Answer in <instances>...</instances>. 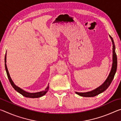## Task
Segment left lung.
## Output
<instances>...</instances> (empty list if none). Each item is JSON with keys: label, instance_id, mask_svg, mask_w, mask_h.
<instances>
[{"label": "left lung", "instance_id": "obj_1", "mask_svg": "<svg viewBox=\"0 0 121 121\" xmlns=\"http://www.w3.org/2000/svg\"><path fill=\"white\" fill-rule=\"evenodd\" d=\"M109 37L111 39L112 44V63L111 70H110L109 75H108L107 78H106L105 82L101 85H100L99 87H97L96 89L92 90L91 91L86 92H75V93L79 96L84 97H95V96L99 95V94L106 91L107 89V88L109 86L112 79H114V76L115 75L116 70H117V56H116L115 52V46L113 39H112V38L110 35Z\"/></svg>", "mask_w": 121, "mask_h": 121}]
</instances>
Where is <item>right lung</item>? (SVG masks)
Returning <instances> with one entry per match:
<instances>
[{
    "instance_id": "right-lung-1",
    "label": "right lung",
    "mask_w": 121,
    "mask_h": 121,
    "mask_svg": "<svg viewBox=\"0 0 121 121\" xmlns=\"http://www.w3.org/2000/svg\"><path fill=\"white\" fill-rule=\"evenodd\" d=\"M6 53L5 54V69H6V71L7 75V77L8 78H9V81L11 83V85L14 88L15 90H16L17 92H19V93L21 94L22 95H23L24 97H26V98H39L42 97V96L44 95L45 94L48 92V90L49 89V84L48 85V86L45 89V90L44 91H40V92H35V93H30V92H26L24 91V90H22L21 88L18 87L17 86H16L14 83L13 82V81H12V79L11 78V76H10V75L9 72V70H8L7 67V65H6Z\"/></svg>"
}]
</instances>
